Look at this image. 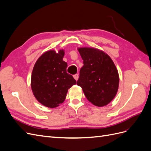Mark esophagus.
<instances>
[{"label":"esophagus","instance_id":"1","mask_svg":"<svg viewBox=\"0 0 151 151\" xmlns=\"http://www.w3.org/2000/svg\"><path fill=\"white\" fill-rule=\"evenodd\" d=\"M73 77H74V78L76 81H77V80H78V79H79V75L77 74H74V76H73Z\"/></svg>","mask_w":151,"mask_h":151}]
</instances>
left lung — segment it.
Here are the masks:
<instances>
[{
    "label": "left lung",
    "mask_w": 151,
    "mask_h": 151,
    "mask_svg": "<svg viewBox=\"0 0 151 151\" xmlns=\"http://www.w3.org/2000/svg\"><path fill=\"white\" fill-rule=\"evenodd\" d=\"M83 67L77 84L81 86L86 98L95 106L101 107L115 98L119 84V76L113 62L103 51L91 48L78 49Z\"/></svg>",
    "instance_id": "obj_1"
}]
</instances>
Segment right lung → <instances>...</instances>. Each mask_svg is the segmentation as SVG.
Listing matches in <instances>:
<instances>
[{
	"instance_id": "1",
	"label": "right lung",
	"mask_w": 151,
	"mask_h": 151,
	"mask_svg": "<svg viewBox=\"0 0 151 151\" xmlns=\"http://www.w3.org/2000/svg\"><path fill=\"white\" fill-rule=\"evenodd\" d=\"M63 50H50L36 61L32 72L31 85L38 101L48 108H55L66 98L68 89L76 81L67 72V63L63 60Z\"/></svg>"
}]
</instances>
